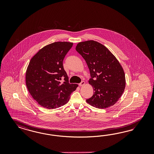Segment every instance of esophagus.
Instances as JSON below:
<instances>
[{
  "instance_id": "34e87169",
  "label": "esophagus",
  "mask_w": 154,
  "mask_h": 154,
  "mask_svg": "<svg viewBox=\"0 0 154 154\" xmlns=\"http://www.w3.org/2000/svg\"><path fill=\"white\" fill-rule=\"evenodd\" d=\"M85 81H81V82L79 83V86H83L84 85H85Z\"/></svg>"
}]
</instances>
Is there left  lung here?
<instances>
[{
    "label": "left lung",
    "instance_id": "obj_1",
    "mask_svg": "<svg viewBox=\"0 0 154 154\" xmlns=\"http://www.w3.org/2000/svg\"><path fill=\"white\" fill-rule=\"evenodd\" d=\"M76 51L89 67V84L93 95L86 102L94 107L104 109L118 101L125 88V76L121 64L107 47L94 41L79 42Z\"/></svg>",
    "mask_w": 154,
    "mask_h": 154
}]
</instances>
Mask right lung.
Wrapping results in <instances>:
<instances>
[{"mask_svg":"<svg viewBox=\"0 0 154 154\" xmlns=\"http://www.w3.org/2000/svg\"><path fill=\"white\" fill-rule=\"evenodd\" d=\"M73 43L56 42L43 47L30 61L26 72V85L33 99L42 107L55 109L64 105L77 84L69 83L63 65ZM64 78L65 82L60 80Z\"/></svg>","mask_w":154,"mask_h":154,"instance_id":"add662e5","label":"right lung"}]
</instances>
